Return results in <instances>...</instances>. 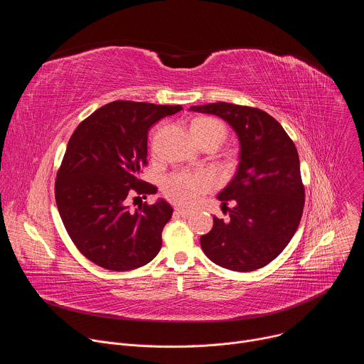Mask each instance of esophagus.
Returning a JSON list of instances; mask_svg holds the SVG:
<instances>
[{
  "mask_svg": "<svg viewBox=\"0 0 364 364\" xmlns=\"http://www.w3.org/2000/svg\"><path fill=\"white\" fill-rule=\"evenodd\" d=\"M174 213L177 216H181V218H190L193 215L191 210H187V209H181V207H177V209L174 210Z\"/></svg>",
  "mask_w": 364,
  "mask_h": 364,
  "instance_id": "esophagus-1",
  "label": "esophagus"
}]
</instances>
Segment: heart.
<instances>
[{
	"label": "heart",
	"mask_w": 364,
	"mask_h": 364,
	"mask_svg": "<svg viewBox=\"0 0 364 364\" xmlns=\"http://www.w3.org/2000/svg\"><path fill=\"white\" fill-rule=\"evenodd\" d=\"M191 134L198 144L207 141H222L226 136L225 125L215 118H198L191 124ZM213 177L207 173H174L164 180L163 191L166 197L177 204L191 205L198 196L213 187Z\"/></svg>",
	"instance_id": "1"
}]
</instances>
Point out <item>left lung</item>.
Segmentation results:
<instances>
[{
  "instance_id": "obj_1",
  "label": "left lung",
  "mask_w": 364,
  "mask_h": 364,
  "mask_svg": "<svg viewBox=\"0 0 364 364\" xmlns=\"http://www.w3.org/2000/svg\"><path fill=\"white\" fill-rule=\"evenodd\" d=\"M190 111L220 117L240 141L236 176L218 196L230 220L213 218V229L200 237L201 249L230 271L264 268L285 249L302 218L305 190L295 144L262 109L216 102Z\"/></svg>"
}]
</instances>
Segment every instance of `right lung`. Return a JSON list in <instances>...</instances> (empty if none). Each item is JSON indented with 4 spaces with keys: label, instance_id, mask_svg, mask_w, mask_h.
Masks as SVG:
<instances>
[{
    "label": "right lung",
    "instance_id": "obj_1",
    "mask_svg": "<svg viewBox=\"0 0 364 364\" xmlns=\"http://www.w3.org/2000/svg\"><path fill=\"white\" fill-rule=\"evenodd\" d=\"M181 109L115 100L96 109L72 134L55 184L56 204L72 242L93 264L132 271L160 252L171 205L159 200L131 212L128 200L157 193V187L139 180L148 164V129Z\"/></svg>",
    "mask_w": 364,
    "mask_h": 364
}]
</instances>
